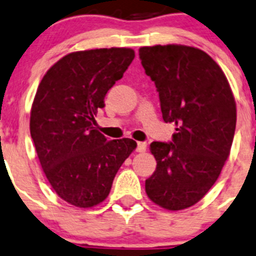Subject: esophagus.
<instances>
[{
	"label": "esophagus",
	"instance_id": "esophagus-1",
	"mask_svg": "<svg viewBox=\"0 0 256 256\" xmlns=\"http://www.w3.org/2000/svg\"><path fill=\"white\" fill-rule=\"evenodd\" d=\"M146 148H147L146 142H138V148H136V151L140 152V154H142V152L146 151Z\"/></svg>",
	"mask_w": 256,
	"mask_h": 256
}]
</instances>
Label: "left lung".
<instances>
[{"label": "left lung", "mask_w": 256, "mask_h": 256, "mask_svg": "<svg viewBox=\"0 0 256 256\" xmlns=\"http://www.w3.org/2000/svg\"><path fill=\"white\" fill-rule=\"evenodd\" d=\"M154 82L164 122H174L172 142L154 141L156 170L144 182L146 194L167 210L200 202L230 154L236 104L220 66L202 49L182 44L138 49Z\"/></svg>", "instance_id": "obj_1"}]
</instances>
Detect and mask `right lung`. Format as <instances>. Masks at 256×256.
<instances>
[{
  "label": "right lung",
  "mask_w": 256,
  "mask_h": 256,
  "mask_svg": "<svg viewBox=\"0 0 256 256\" xmlns=\"http://www.w3.org/2000/svg\"><path fill=\"white\" fill-rule=\"evenodd\" d=\"M134 58L131 48L72 52L53 64L38 85L30 136L49 184L74 207L104 202L118 168L138 146L132 138L106 140L94 128L108 90Z\"/></svg>",
  "instance_id": "add662e5"
}]
</instances>
